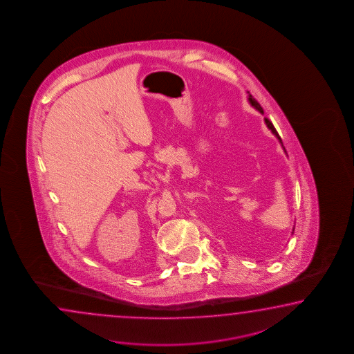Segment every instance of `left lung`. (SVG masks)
<instances>
[{
  "label": "left lung",
  "instance_id": "8db88e82",
  "mask_svg": "<svg viewBox=\"0 0 354 354\" xmlns=\"http://www.w3.org/2000/svg\"><path fill=\"white\" fill-rule=\"evenodd\" d=\"M248 93H249V91H248ZM249 102L250 104L252 105V106H254L255 109H257V111H260V113H263V108H261V105L257 103V99H255V97H252V95H251V94H250L249 95ZM265 123H266V127H268V128L270 129L271 132H272V134H275V137H277V138L279 139V140H280V143H281V138L279 137V134H277V129L274 128V125H272V123H271L270 120H269V119L268 118H265ZM281 145H283V143H281ZM283 148H284V147H283Z\"/></svg>",
  "mask_w": 354,
  "mask_h": 354
}]
</instances>
